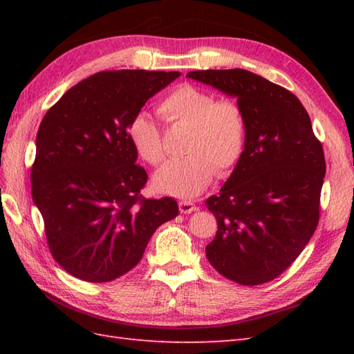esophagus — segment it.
I'll use <instances>...</instances> for the list:
<instances>
[{
	"instance_id": "obj_1",
	"label": "esophagus",
	"mask_w": 354,
	"mask_h": 354,
	"mask_svg": "<svg viewBox=\"0 0 354 354\" xmlns=\"http://www.w3.org/2000/svg\"><path fill=\"white\" fill-rule=\"evenodd\" d=\"M194 209H196V205H194L192 201L179 202V212H181L183 214H190L192 212H194Z\"/></svg>"
}]
</instances>
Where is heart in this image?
Listing matches in <instances>:
<instances>
[{"mask_svg": "<svg viewBox=\"0 0 354 354\" xmlns=\"http://www.w3.org/2000/svg\"><path fill=\"white\" fill-rule=\"evenodd\" d=\"M161 118L173 126L189 127L184 152L156 173L155 187L170 196L192 199L219 175L228 173L243 155L246 118L232 100L216 97L193 85H181L165 95L158 106ZM129 138L146 162L160 165L164 158L161 131L146 112L132 118Z\"/></svg>", "mask_w": 354, "mask_h": 354, "instance_id": "1", "label": "heart"}]
</instances>
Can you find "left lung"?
<instances>
[{
	"instance_id": "8db88e82",
	"label": "left lung",
	"mask_w": 354,
	"mask_h": 354,
	"mask_svg": "<svg viewBox=\"0 0 354 354\" xmlns=\"http://www.w3.org/2000/svg\"><path fill=\"white\" fill-rule=\"evenodd\" d=\"M187 77L237 97L246 118L243 155L221 193L205 201L217 219L207 259L231 281L268 283L297 260L318 227L322 145L297 95L265 77L240 68Z\"/></svg>"
}]
</instances>
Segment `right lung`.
<instances>
[{
	"instance_id": "obj_1",
	"label": "right lung",
	"mask_w": 354,
	"mask_h": 354,
	"mask_svg": "<svg viewBox=\"0 0 354 354\" xmlns=\"http://www.w3.org/2000/svg\"><path fill=\"white\" fill-rule=\"evenodd\" d=\"M178 71H100L70 88L36 135L32 198L50 252L73 277L108 283L138 265L160 225L175 219V199H146L129 124Z\"/></svg>"
}]
</instances>
